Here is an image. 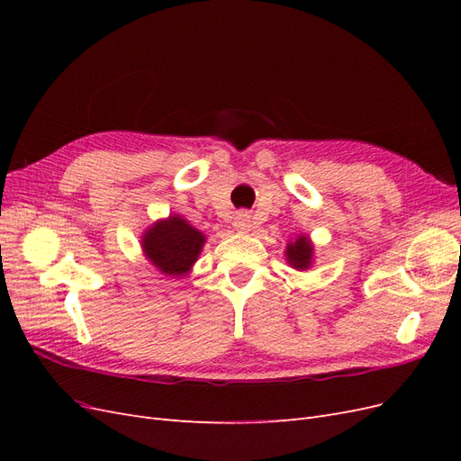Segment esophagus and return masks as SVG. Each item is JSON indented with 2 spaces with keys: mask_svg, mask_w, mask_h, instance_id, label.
Wrapping results in <instances>:
<instances>
[{
  "mask_svg": "<svg viewBox=\"0 0 461 461\" xmlns=\"http://www.w3.org/2000/svg\"><path fill=\"white\" fill-rule=\"evenodd\" d=\"M232 225L239 232H248L249 227H252V219H249V215L246 212H240V213H236Z\"/></svg>",
  "mask_w": 461,
  "mask_h": 461,
  "instance_id": "1",
  "label": "esophagus"
}]
</instances>
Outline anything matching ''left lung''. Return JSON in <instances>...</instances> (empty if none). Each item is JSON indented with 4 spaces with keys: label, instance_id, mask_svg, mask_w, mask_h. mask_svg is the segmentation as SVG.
I'll return each instance as SVG.
<instances>
[{
    "label": "left lung",
    "instance_id": "left-lung-1",
    "mask_svg": "<svg viewBox=\"0 0 461 461\" xmlns=\"http://www.w3.org/2000/svg\"><path fill=\"white\" fill-rule=\"evenodd\" d=\"M285 256L290 267H294L298 271L310 269L313 261V244L308 236H298L294 242H288Z\"/></svg>",
    "mask_w": 461,
    "mask_h": 461
}]
</instances>
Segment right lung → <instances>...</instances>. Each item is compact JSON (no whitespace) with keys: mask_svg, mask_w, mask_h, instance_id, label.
Returning a JSON list of instances; mask_svg holds the SVG:
<instances>
[{"mask_svg":"<svg viewBox=\"0 0 461 461\" xmlns=\"http://www.w3.org/2000/svg\"><path fill=\"white\" fill-rule=\"evenodd\" d=\"M205 234L194 229L180 215H169L156 221L142 234L144 256L159 273L169 276H185L196 263Z\"/></svg>","mask_w":461,"mask_h":461,"instance_id":"obj_1","label":"right lung"}]
</instances>
